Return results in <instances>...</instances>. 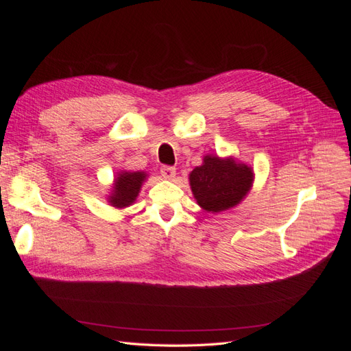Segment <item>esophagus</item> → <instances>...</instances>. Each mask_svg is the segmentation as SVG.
<instances>
[{"mask_svg": "<svg viewBox=\"0 0 351 351\" xmlns=\"http://www.w3.org/2000/svg\"><path fill=\"white\" fill-rule=\"evenodd\" d=\"M161 174L167 180H174L176 178V168L169 167V165H162L161 167Z\"/></svg>", "mask_w": 351, "mask_h": 351, "instance_id": "1", "label": "esophagus"}]
</instances>
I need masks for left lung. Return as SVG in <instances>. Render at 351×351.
Here are the masks:
<instances>
[{
	"label": "left lung",
	"instance_id": "left-lung-1",
	"mask_svg": "<svg viewBox=\"0 0 351 351\" xmlns=\"http://www.w3.org/2000/svg\"><path fill=\"white\" fill-rule=\"evenodd\" d=\"M252 167L234 158L206 155L204 164L189 176L197 205L206 212H221L239 205L253 184Z\"/></svg>",
	"mask_w": 351,
	"mask_h": 351
}]
</instances>
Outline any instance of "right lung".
I'll use <instances>...</instances> for the list:
<instances>
[{
    "label": "right lung",
    "mask_w": 351,
    "mask_h": 351,
    "mask_svg": "<svg viewBox=\"0 0 351 351\" xmlns=\"http://www.w3.org/2000/svg\"><path fill=\"white\" fill-rule=\"evenodd\" d=\"M147 177L143 171H121L115 177L111 195L108 196V204L114 208H127L134 204L139 196L142 183Z\"/></svg>",
    "instance_id": "right-lung-1"
}]
</instances>
